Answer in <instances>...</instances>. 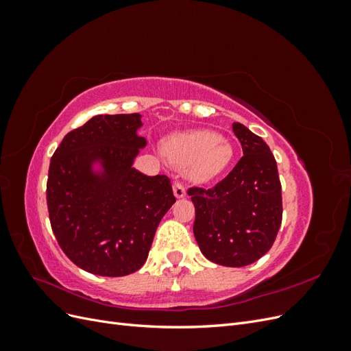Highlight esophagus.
Here are the masks:
<instances>
[{"label": "esophagus", "mask_w": 351, "mask_h": 351, "mask_svg": "<svg viewBox=\"0 0 351 351\" xmlns=\"http://www.w3.org/2000/svg\"><path fill=\"white\" fill-rule=\"evenodd\" d=\"M173 192H174V196H176L177 199H182V197L186 196V189H184V186H183L182 183H178V182H176V183L173 184Z\"/></svg>", "instance_id": "1"}]
</instances>
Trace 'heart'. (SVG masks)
<instances>
[{
  "label": "heart",
  "mask_w": 351,
  "mask_h": 351,
  "mask_svg": "<svg viewBox=\"0 0 351 351\" xmlns=\"http://www.w3.org/2000/svg\"><path fill=\"white\" fill-rule=\"evenodd\" d=\"M162 152L176 167L184 168L186 177L197 184L217 178L234 158V149L226 137L209 130L169 136L162 143Z\"/></svg>",
  "instance_id": "b5f03b06"
}]
</instances>
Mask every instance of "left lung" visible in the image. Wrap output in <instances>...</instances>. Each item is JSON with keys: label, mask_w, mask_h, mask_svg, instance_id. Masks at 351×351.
<instances>
[{"label": "left lung", "mask_w": 351, "mask_h": 351, "mask_svg": "<svg viewBox=\"0 0 351 351\" xmlns=\"http://www.w3.org/2000/svg\"><path fill=\"white\" fill-rule=\"evenodd\" d=\"M243 156L212 189H189L196 209L200 252L222 267H246L261 259L277 237L282 218L281 183L275 158L262 137L232 123Z\"/></svg>", "instance_id": "obj_1"}]
</instances>
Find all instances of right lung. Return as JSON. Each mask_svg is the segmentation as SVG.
Here are the masks:
<instances>
[{"label": "right lung", "mask_w": 351, "mask_h": 351, "mask_svg": "<svg viewBox=\"0 0 351 351\" xmlns=\"http://www.w3.org/2000/svg\"><path fill=\"white\" fill-rule=\"evenodd\" d=\"M141 114L95 115L66 134L51 158L47 202L67 258L101 277L141 269L176 197L167 176L133 167L146 146Z\"/></svg>", "instance_id": "add662e5"}]
</instances>
